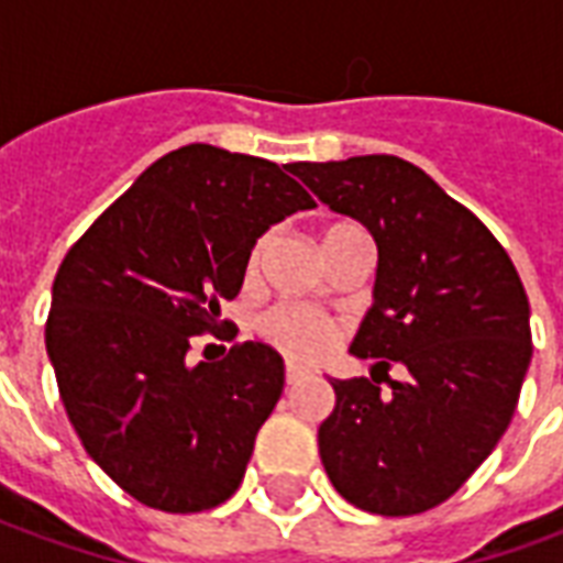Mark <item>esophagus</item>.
I'll return each mask as SVG.
<instances>
[{
    "label": "esophagus",
    "instance_id": "obj_1",
    "mask_svg": "<svg viewBox=\"0 0 563 563\" xmlns=\"http://www.w3.org/2000/svg\"><path fill=\"white\" fill-rule=\"evenodd\" d=\"M306 377H309V368L297 366V363H287V366H285L287 384H299V380H306Z\"/></svg>",
    "mask_w": 563,
    "mask_h": 563
}]
</instances>
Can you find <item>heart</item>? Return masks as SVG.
<instances>
[{"label": "heart", "instance_id": "obj_1", "mask_svg": "<svg viewBox=\"0 0 563 563\" xmlns=\"http://www.w3.org/2000/svg\"><path fill=\"white\" fill-rule=\"evenodd\" d=\"M339 228H344V224H339ZM330 231H335V228H330ZM261 249H264V242L254 245L252 266L257 264ZM261 332L294 360H318L335 342V323H332L330 314H323L321 309L306 306V302H282L276 309H269L261 321Z\"/></svg>", "mask_w": 563, "mask_h": 563}]
</instances>
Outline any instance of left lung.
I'll use <instances>...</instances> for the list:
<instances>
[{
    "label": "left lung",
    "instance_id": "left-lung-1",
    "mask_svg": "<svg viewBox=\"0 0 563 563\" xmlns=\"http://www.w3.org/2000/svg\"><path fill=\"white\" fill-rule=\"evenodd\" d=\"M287 170L363 221L377 245L375 302L351 344L375 372L332 380L335 408L318 429L323 471L360 510H432L512 420L534 351L522 278L489 228L417 164L356 155ZM393 365L409 375L393 382Z\"/></svg>",
    "mask_w": 563,
    "mask_h": 563
}]
</instances>
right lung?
<instances>
[{
    "label": "right lung",
    "mask_w": 563,
    "mask_h": 563,
    "mask_svg": "<svg viewBox=\"0 0 563 563\" xmlns=\"http://www.w3.org/2000/svg\"><path fill=\"white\" fill-rule=\"evenodd\" d=\"M311 207L276 162L188 143L65 254L44 327L65 413L96 465L152 510H212L240 489L285 363L264 342L197 366L188 351L219 330L257 236Z\"/></svg>",
    "instance_id": "1"
}]
</instances>
